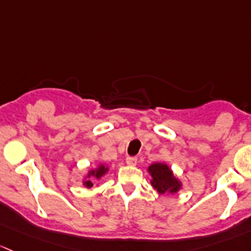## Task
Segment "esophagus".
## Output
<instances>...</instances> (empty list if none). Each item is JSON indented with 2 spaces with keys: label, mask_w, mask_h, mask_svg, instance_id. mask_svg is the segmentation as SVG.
Returning a JSON list of instances; mask_svg holds the SVG:
<instances>
[{
  "label": "esophagus",
  "mask_w": 251,
  "mask_h": 251,
  "mask_svg": "<svg viewBox=\"0 0 251 251\" xmlns=\"http://www.w3.org/2000/svg\"><path fill=\"white\" fill-rule=\"evenodd\" d=\"M126 164H128V165H136V163H138V158H136V157L128 156V157H126Z\"/></svg>",
  "instance_id": "esophagus-1"
}]
</instances>
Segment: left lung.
<instances>
[{"label": "left lung", "mask_w": 251, "mask_h": 251, "mask_svg": "<svg viewBox=\"0 0 251 251\" xmlns=\"http://www.w3.org/2000/svg\"><path fill=\"white\" fill-rule=\"evenodd\" d=\"M149 172L152 176L151 185L159 193H174L180 190L181 183L175 179L172 170L169 169L167 164H151L149 167Z\"/></svg>", "instance_id": "obj_1"}]
</instances>
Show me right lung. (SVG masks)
<instances>
[{"instance_id": "1", "label": "right lung", "mask_w": 251, "mask_h": 251, "mask_svg": "<svg viewBox=\"0 0 251 251\" xmlns=\"http://www.w3.org/2000/svg\"><path fill=\"white\" fill-rule=\"evenodd\" d=\"M106 170H107V168L105 167V165H100V167L98 168V169L90 170L89 175H88V177L93 176V177H95V179H100V177H101L102 175H104L105 173H106ZM84 185H86L87 187H92L93 182L90 181V180H87V181L84 182Z\"/></svg>"}]
</instances>
